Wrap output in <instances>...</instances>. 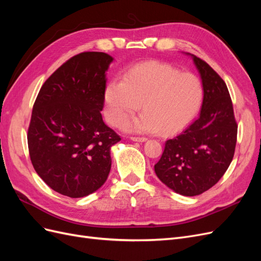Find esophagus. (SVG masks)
Masks as SVG:
<instances>
[{"instance_id":"esophagus-1","label":"esophagus","mask_w":261,"mask_h":261,"mask_svg":"<svg viewBox=\"0 0 261 261\" xmlns=\"http://www.w3.org/2000/svg\"><path fill=\"white\" fill-rule=\"evenodd\" d=\"M130 139L133 141H137V143H144V141L147 140V138L145 137H130Z\"/></svg>"}]
</instances>
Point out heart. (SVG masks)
<instances>
[{
  "label": "heart",
  "instance_id": "1",
  "mask_svg": "<svg viewBox=\"0 0 261 261\" xmlns=\"http://www.w3.org/2000/svg\"><path fill=\"white\" fill-rule=\"evenodd\" d=\"M105 98L107 117L111 124H121L143 104L144 113L127 118L123 128L172 135L184 129L198 113L203 87L193 73H180L169 63L150 61L132 67L122 81L110 82Z\"/></svg>",
  "mask_w": 261,
  "mask_h": 261
}]
</instances>
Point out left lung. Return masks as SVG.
Here are the masks:
<instances>
[{"mask_svg": "<svg viewBox=\"0 0 261 261\" xmlns=\"http://www.w3.org/2000/svg\"><path fill=\"white\" fill-rule=\"evenodd\" d=\"M203 87L199 117L178 136L167 140L156 176L183 196L208 191L223 176L233 160L238 124L224 81L208 63L191 54Z\"/></svg>", "mask_w": 261, "mask_h": 261, "instance_id": "8db88e82", "label": "left lung"}]
</instances>
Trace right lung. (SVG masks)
<instances>
[{
  "mask_svg": "<svg viewBox=\"0 0 261 261\" xmlns=\"http://www.w3.org/2000/svg\"><path fill=\"white\" fill-rule=\"evenodd\" d=\"M112 61L103 52L75 55L45 81L35 101L27 135L31 163L46 185L70 198L105 184L111 147L121 140L101 115Z\"/></svg>",
  "mask_w": 261,
  "mask_h": 261,
  "instance_id": "right-lung-1",
  "label": "right lung"
}]
</instances>
